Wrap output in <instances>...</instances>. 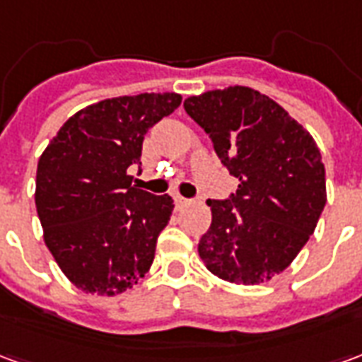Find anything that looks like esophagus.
Here are the masks:
<instances>
[{
	"mask_svg": "<svg viewBox=\"0 0 362 362\" xmlns=\"http://www.w3.org/2000/svg\"><path fill=\"white\" fill-rule=\"evenodd\" d=\"M174 204H176L178 209H182V207H188V205L192 204V199H186V197L182 196H174Z\"/></svg>",
	"mask_w": 362,
	"mask_h": 362,
	"instance_id": "obj_1",
	"label": "esophagus"
}]
</instances>
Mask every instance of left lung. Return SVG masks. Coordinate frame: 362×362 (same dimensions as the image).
<instances>
[{"label":"left lung","instance_id":"obj_1","mask_svg":"<svg viewBox=\"0 0 362 362\" xmlns=\"http://www.w3.org/2000/svg\"><path fill=\"white\" fill-rule=\"evenodd\" d=\"M188 116L238 178L228 199H207L211 227L197 244L205 267L236 285H259L303 250L326 205V170L312 135L250 87L184 100Z\"/></svg>","mask_w":362,"mask_h":362}]
</instances>
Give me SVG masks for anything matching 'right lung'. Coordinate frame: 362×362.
I'll list each match as a JSON object with an SVG mask.
<instances>
[{
	"label": "right lung",
	"mask_w": 362,
	"mask_h": 362,
	"mask_svg": "<svg viewBox=\"0 0 362 362\" xmlns=\"http://www.w3.org/2000/svg\"><path fill=\"white\" fill-rule=\"evenodd\" d=\"M180 103L176 93H141L90 104L38 158L35 202L44 243L85 293L118 295L149 272L174 204L135 188L127 168L141 165L145 134Z\"/></svg>",
	"instance_id": "obj_1"
}]
</instances>
